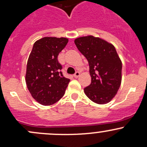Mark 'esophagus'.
I'll return each mask as SVG.
<instances>
[{
    "instance_id": "esophagus-1",
    "label": "esophagus",
    "mask_w": 147,
    "mask_h": 147,
    "mask_svg": "<svg viewBox=\"0 0 147 147\" xmlns=\"http://www.w3.org/2000/svg\"><path fill=\"white\" fill-rule=\"evenodd\" d=\"M80 72H75V75H74V77H75V78H77V77L80 76Z\"/></svg>"
}]
</instances>
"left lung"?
Segmentation results:
<instances>
[{"label": "left lung", "mask_w": 147, "mask_h": 147, "mask_svg": "<svg viewBox=\"0 0 147 147\" xmlns=\"http://www.w3.org/2000/svg\"><path fill=\"white\" fill-rule=\"evenodd\" d=\"M75 44L89 64L91 83L84 89L85 94L97 104L110 102L122 78V63L114 46L93 35L76 38Z\"/></svg>", "instance_id": "obj_1"}]
</instances>
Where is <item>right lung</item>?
Instances as JSON below:
<instances>
[{
  "label": "right lung",
  "instance_id": "add662e5",
  "mask_svg": "<svg viewBox=\"0 0 147 147\" xmlns=\"http://www.w3.org/2000/svg\"><path fill=\"white\" fill-rule=\"evenodd\" d=\"M67 42L66 38L45 37L35 42L29 55L26 83L32 97L42 105L58 102L70 82L61 72L62 66L58 61Z\"/></svg>",
  "mask_w": 147,
  "mask_h": 147
}]
</instances>
